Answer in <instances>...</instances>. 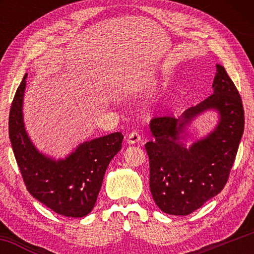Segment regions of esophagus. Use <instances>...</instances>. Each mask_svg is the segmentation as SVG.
Segmentation results:
<instances>
[{"instance_id": "1", "label": "esophagus", "mask_w": 254, "mask_h": 254, "mask_svg": "<svg viewBox=\"0 0 254 254\" xmlns=\"http://www.w3.org/2000/svg\"><path fill=\"white\" fill-rule=\"evenodd\" d=\"M140 140H141V136H140V134L136 131L131 132L130 134H128L127 137V141L128 144H135V143L139 142Z\"/></svg>"}]
</instances>
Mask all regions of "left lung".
<instances>
[{
	"label": "left lung",
	"mask_w": 254,
	"mask_h": 254,
	"mask_svg": "<svg viewBox=\"0 0 254 254\" xmlns=\"http://www.w3.org/2000/svg\"><path fill=\"white\" fill-rule=\"evenodd\" d=\"M213 94L175 118L149 124L154 137L145 143L150 162V190L163 213L186 215L216 196L229 178L244 131L240 94L225 68L216 65ZM207 111L218 114L215 127L194 143L188 127Z\"/></svg>",
	"instance_id": "8db88e82"
}]
</instances>
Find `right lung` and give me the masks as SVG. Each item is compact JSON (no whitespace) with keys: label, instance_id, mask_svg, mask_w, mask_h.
Listing matches in <instances>:
<instances>
[{"label":"right lung","instance_id":"add662e5","mask_svg":"<svg viewBox=\"0 0 254 254\" xmlns=\"http://www.w3.org/2000/svg\"><path fill=\"white\" fill-rule=\"evenodd\" d=\"M27 76L16 89L8 117V135L25 186L34 198L54 212L84 217L95 206L106 168L122 148V133L84 141L65 158L40 151L30 139L23 120Z\"/></svg>","mask_w":254,"mask_h":254}]
</instances>
